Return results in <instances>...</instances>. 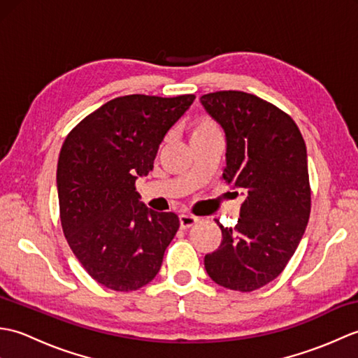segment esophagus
I'll list each match as a JSON object with an SVG mask.
<instances>
[{
	"instance_id": "1",
	"label": "esophagus",
	"mask_w": 358,
	"mask_h": 358,
	"mask_svg": "<svg viewBox=\"0 0 358 358\" xmlns=\"http://www.w3.org/2000/svg\"><path fill=\"white\" fill-rule=\"evenodd\" d=\"M196 223H199V217H195L192 214H181L180 215L181 229H189V227H192Z\"/></svg>"
}]
</instances>
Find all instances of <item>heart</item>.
I'll return each mask as SVG.
<instances>
[{"label": "heart", "instance_id": "1", "mask_svg": "<svg viewBox=\"0 0 358 358\" xmlns=\"http://www.w3.org/2000/svg\"><path fill=\"white\" fill-rule=\"evenodd\" d=\"M215 132H220L218 127L214 121L208 117H201L199 120H195L191 126V138H196V136H203V135H209Z\"/></svg>", "mask_w": 358, "mask_h": 358}]
</instances>
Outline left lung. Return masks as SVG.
Returning <instances> with one entry per match:
<instances>
[{"instance_id": "left-lung-1", "label": "left lung", "mask_w": 358, "mask_h": 358, "mask_svg": "<svg viewBox=\"0 0 358 358\" xmlns=\"http://www.w3.org/2000/svg\"><path fill=\"white\" fill-rule=\"evenodd\" d=\"M200 101L226 135L223 180L245 196L235 227L220 224L222 245L204 268L217 285L250 292L280 275L305 234L306 144L287 113L255 95L220 90Z\"/></svg>"}]
</instances>
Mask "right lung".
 <instances>
[{"label":"right lung","instance_id":"1","mask_svg":"<svg viewBox=\"0 0 358 358\" xmlns=\"http://www.w3.org/2000/svg\"><path fill=\"white\" fill-rule=\"evenodd\" d=\"M194 100L113 98L63 143L57 189L64 237L89 275L113 291H136L154 280L178 231L173 212L140 201L135 181L154 169L164 135Z\"/></svg>","mask_w":358,"mask_h":358}]
</instances>
